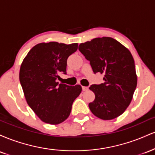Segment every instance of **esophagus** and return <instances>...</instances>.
Masks as SVG:
<instances>
[{
    "label": "esophagus",
    "instance_id": "34e87169",
    "mask_svg": "<svg viewBox=\"0 0 155 155\" xmlns=\"http://www.w3.org/2000/svg\"><path fill=\"white\" fill-rule=\"evenodd\" d=\"M88 87H82V90L83 91H87L88 90Z\"/></svg>",
    "mask_w": 155,
    "mask_h": 155
}]
</instances>
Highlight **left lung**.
<instances>
[{"mask_svg": "<svg viewBox=\"0 0 155 155\" xmlns=\"http://www.w3.org/2000/svg\"><path fill=\"white\" fill-rule=\"evenodd\" d=\"M79 49L90 62L93 72L104 76V83L90 87L95 95L89 104L90 111L104 120L120 116L130 104L137 86L132 54L111 37L93 38L79 44Z\"/></svg>", "mask_w": 155, "mask_h": 155, "instance_id": "obj_1", "label": "left lung"}]
</instances>
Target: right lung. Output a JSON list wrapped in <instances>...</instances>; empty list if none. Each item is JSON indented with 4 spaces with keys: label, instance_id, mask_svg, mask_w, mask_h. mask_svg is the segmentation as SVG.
<instances>
[{
    "label": "right lung",
    "instance_id": "right-lung-1",
    "mask_svg": "<svg viewBox=\"0 0 155 155\" xmlns=\"http://www.w3.org/2000/svg\"><path fill=\"white\" fill-rule=\"evenodd\" d=\"M77 49V43L43 42L32 48L21 64L19 81L26 101L44 122H64L81 93V85L69 86L57 81L60 74H66L68 58Z\"/></svg>",
    "mask_w": 155,
    "mask_h": 155
}]
</instances>
